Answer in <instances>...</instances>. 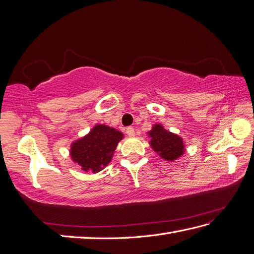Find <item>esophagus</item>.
<instances>
[{"label": "esophagus", "mask_w": 254, "mask_h": 254, "mask_svg": "<svg viewBox=\"0 0 254 254\" xmlns=\"http://www.w3.org/2000/svg\"><path fill=\"white\" fill-rule=\"evenodd\" d=\"M126 132H127V134L128 136H134V134H135V131H134V128H133L132 127H127Z\"/></svg>", "instance_id": "obj_1"}]
</instances>
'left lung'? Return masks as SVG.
I'll use <instances>...</instances> for the list:
<instances>
[{
  "instance_id": "obj_1",
  "label": "left lung",
  "mask_w": 254,
  "mask_h": 254,
  "mask_svg": "<svg viewBox=\"0 0 254 254\" xmlns=\"http://www.w3.org/2000/svg\"><path fill=\"white\" fill-rule=\"evenodd\" d=\"M148 133L152 137L150 145L164 159L175 160L185 152L181 137L166 131L159 124L154 126L153 130Z\"/></svg>"
}]
</instances>
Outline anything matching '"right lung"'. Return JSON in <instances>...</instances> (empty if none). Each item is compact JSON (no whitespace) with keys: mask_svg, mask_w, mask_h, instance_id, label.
Instances as JSON below:
<instances>
[{"mask_svg":"<svg viewBox=\"0 0 254 254\" xmlns=\"http://www.w3.org/2000/svg\"><path fill=\"white\" fill-rule=\"evenodd\" d=\"M123 134L107 126H96L88 135L72 145L71 156L85 171L98 172L110 163Z\"/></svg>","mask_w":254,"mask_h":254,"instance_id":"add662e5","label":"right lung"}]
</instances>
